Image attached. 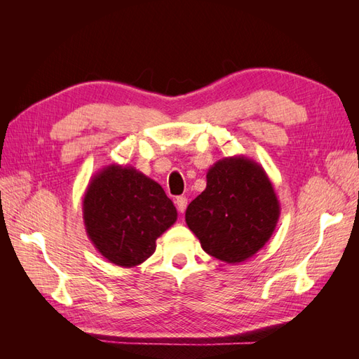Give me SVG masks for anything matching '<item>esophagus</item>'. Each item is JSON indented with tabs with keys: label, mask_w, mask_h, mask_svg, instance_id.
I'll list each match as a JSON object with an SVG mask.
<instances>
[{
	"label": "esophagus",
	"mask_w": 359,
	"mask_h": 359,
	"mask_svg": "<svg viewBox=\"0 0 359 359\" xmlns=\"http://www.w3.org/2000/svg\"><path fill=\"white\" fill-rule=\"evenodd\" d=\"M175 203H177V208H178V211H180L181 214H182L184 211H186V208H187V199H186V198H182V196L177 198Z\"/></svg>",
	"instance_id": "34e87169"
}]
</instances>
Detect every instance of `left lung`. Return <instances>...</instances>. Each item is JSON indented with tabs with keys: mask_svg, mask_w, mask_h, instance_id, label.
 I'll return each mask as SVG.
<instances>
[{
	"mask_svg": "<svg viewBox=\"0 0 359 359\" xmlns=\"http://www.w3.org/2000/svg\"><path fill=\"white\" fill-rule=\"evenodd\" d=\"M278 217L280 202L264 168L233 156L206 172V189L187 206L186 223L206 253L240 264L269 241Z\"/></svg>",
	"mask_w": 359,
	"mask_h": 359,
	"instance_id": "8db88e82",
	"label": "left lung"
}]
</instances>
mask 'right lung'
I'll list each match as a JSON object with an SVG mask.
<instances>
[{
  "mask_svg": "<svg viewBox=\"0 0 359 359\" xmlns=\"http://www.w3.org/2000/svg\"><path fill=\"white\" fill-rule=\"evenodd\" d=\"M86 235L104 259L133 268L156 252V240L177 222V208L158 182L133 166L107 165L82 199Z\"/></svg>",
  "mask_w": 359,
  "mask_h": 359,
  "instance_id": "1",
  "label": "right lung"
}]
</instances>
